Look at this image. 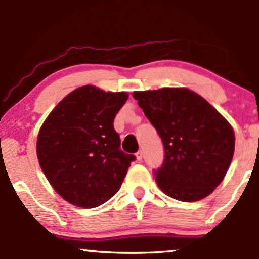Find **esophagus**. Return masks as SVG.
Returning <instances> with one entry per match:
<instances>
[{
	"label": "esophagus",
	"mask_w": 259,
	"mask_h": 259,
	"mask_svg": "<svg viewBox=\"0 0 259 259\" xmlns=\"http://www.w3.org/2000/svg\"><path fill=\"white\" fill-rule=\"evenodd\" d=\"M136 159L138 160H141L142 159V156H144V152H142V151H139V152H136Z\"/></svg>",
	"instance_id": "obj_1"
}]
</instances>
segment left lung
Instances as JSON below:
<instances>
[{
	"instance_id": "obj_1",
	"label": "left lung",
	"mask_w": 259,
	"mask_h": 259,
	"mask_svg": "<svg viewBox=\"0 0 259 259\" xmlns=\"http://www.w3.org/2000/svg\"><path fill=\"white\" fill-rule=\"evenodd\" d=\"M133 97L164 145V162L154 171L159 189L183 202L212 194L234 156L235 135L228 120L185 88L134 91Z\"/></svg>"
}]
</instances>
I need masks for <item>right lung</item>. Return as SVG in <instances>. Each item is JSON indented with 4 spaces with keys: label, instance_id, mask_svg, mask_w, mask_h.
Listing matches in <instances>:
<instances>
[{
    "label": "right lung",
    "instance_id": "right-lung-1",
    "mask_svg": "<svg viewBox=\"0 0 259 259\" xmlns=\"http://www.w3.org/2000/svg\"><path fill=\"white\" fill-rule=\"evenodd\" d=\"M126 92L85 85L64 97L37 135L40 167L56 192L76 207L95 208L120 189L134 154L120 150L115 114Z\"/></svg>",
    "mask_w": 259,
    "mask_h": 259
}]
</instances>
